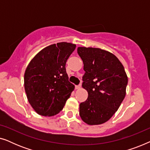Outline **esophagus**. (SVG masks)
<instances>
[{"label": "esophagus", "instance_id": "esophagus-1", "mask_svg": "<svg viewBox=\"0 0 150 150\" xmlns=\"http://www.w3.org/2000/svg\"><path fill=\"white\" fill-rule=\"evenodd\" d=\"M81 87V84H80V85H76L75 86V88L76 89H80V88Z\"/></svg>", "mask_w": 150, "mask_h": 150}]
</instances>
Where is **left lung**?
Segmentation results:
<instances>
[{"label": "left lung", "mask_w": 150, "mask_h": 150, "mask_svg": "<svg viewBox=\"0 0 150 150\" xmlns=\"http://www.w3.org/2000/svg\"><path fill=\"white\" fill-rule=\"evenodd\" d=\"M77 52L85 71L82 87L88 92L87 99L80 104V116L89 125L104 124L126 96L128 77L124 67L113 54L100 48L79 47Z\"/></svg>", "instance_id": "obj_1"}]
</instances>
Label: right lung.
Returning a JSON list of instances; mask_svg holds the SVG:
<instances>
[{
	"instance_id": "obj_1",
	"label": "right lung",
	"mask_w": 150,
	"mask_h": 150,
	"mask_svg": "<svg viewBox=\"0 0 150 150\" xmlns=\"http://www.w3.org/2000/svg\"><path fill=\"white\" fill-rule=\"evenodd\" d=\"M76 45L59 42L42 49L30 61L24 74L28 100L37 113L58 114L74 89L68 80L65 64Z\"/></svg>"
}]
</instances>
